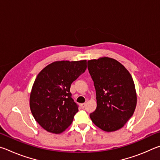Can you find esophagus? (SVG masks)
I'll return each instance as SVG.
<instances>
[{"label":"esophagus","mask_w":160,"mask_h":160,"mask_svg":"<svg viewBox=\"0 0 160 160\" xmlns=\"http://www.w3.org/2000/svg\"><path fill=\"white\" fill-rule=\"evenodd\" d=\"M80 107H82V108H85V103H83V104H80Z\"/></svg>","instance_id":"1"}]
</instances>
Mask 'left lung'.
Wrapping results in <instances>:
<instances>
[{
    "label": "left lung",
    "instance_id": "1",
    "mask_svg": "<svg viewBox=\"0 0 160 160\" xmlns=\"http://www.w3.org/2000/svg\"><path fill=\"white\" fill-rule=\"evenodd\" d=\"M88 66L97 96V108L90 114L91 120L103 131H117L136 107L137 94L131 75L121 63L109 57L90 60Z\"/></svg>",
    "mask_w": 160,
    "mask_h": 160
}]
</instances>
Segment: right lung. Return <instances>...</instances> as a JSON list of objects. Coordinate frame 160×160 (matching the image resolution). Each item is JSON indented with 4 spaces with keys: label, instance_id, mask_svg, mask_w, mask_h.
Segmentation results:
<instances>
[{
    "label": "right lung",
    "instance_id": "add662e5",
    "mask_svg": "<svg viewBox=\"0 0 160 160\" xmlns=\"http://www.w3.org/2000/svg\"><path fill=\"white\" fill-rule=\"evenodd\" d=\"M87 68V61H55L37 75L29 97L37 122L48 132H63L73 120L78 106L72 99V82Z\"/></svg>",
    "mask_w": 160,
    "mask_h": 160
}]
</instances>
